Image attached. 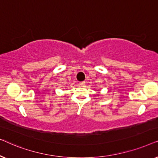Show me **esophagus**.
I'll return each instance as SVG.
<instances>
[{"label":"esophagus","mask_w":158,"mask_h":158,"mask_svg":"<svg viewBox=\"0 0 158 158\" xmlns=\"http://www.w3.org/2000/svg\"><path fill=\"white\" fill-rule=\"evenodd\" d=\"M85 84V81H82V82H80L79 83V85H81V86H83V85H84Z\"/></svg>","instance_id":"1"}]
</instances>
